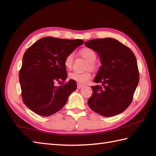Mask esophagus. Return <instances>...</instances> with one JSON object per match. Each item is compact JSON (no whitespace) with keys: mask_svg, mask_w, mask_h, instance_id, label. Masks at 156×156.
Here are the masks:
<instances>
[{"mask_svg":"<svg viewBox=\"0 0 156 156\" xmlns=\"http://www.w3.org/2000/svg\"><path fill=\"white\" fill-rule=\"evenodd\" d=\"M83 87V85H81V84H79V83H77V89H81V87Z\"/></svg>","mask_w":156,"mask_h":156,"instance_id":"34e87169","label":"esophagus"}]
</instances>
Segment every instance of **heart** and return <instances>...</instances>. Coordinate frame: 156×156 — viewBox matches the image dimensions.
<instances>
[{
	"label": "heart",
	"mask_w": 156,
	"mask_h": 156,
	"mask_svg": "<svg viewBox=\"0 0 156 156\" xmlns=\"http://www.w3.org/2000/svg\"><path fill=\"white\" fill-rule=\"evenodd\" d=\"M79 54L81 56H82L83 58L87 60L88 64L87 65V68L90 69H94V62L96 60L97 58V55L96 52L94 50H92L90 48H82ZM73 62V54L70 53L66 56L64 60V65L66 69L71 68ZM91 77V75L90 72H85V73H77V72H73L69 73V78L71 79L73 81H75L77 82V83L81 85L86 84L87 83L90 81V79Z\"/></svg>",
	"instance_id": "heart-1"
}]
</instances>
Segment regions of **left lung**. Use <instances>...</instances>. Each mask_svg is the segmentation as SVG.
Listing matches in <instances>:
<instances>
[{
    "mask_svg": "<svg viewBox=\"0 0 156 156\" xmlns=\"http://www.w3.org/2000/svg\"><path fill=\"white\" fill-rule=\"evenodd\" d=\"M94 50L101 66L92 86L93 94L87 101L90 108L106 117L124 112L131 104L139 77L137 62L132 50L114 38L94 39L84 43Z\"/></svg>",
    "mask_w": 156,
    "mask_h": 156,
    "instance_id": "left-lung-1",
    "label": "left lung"
}]
</instances>
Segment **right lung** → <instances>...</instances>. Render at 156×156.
Returning a JSON list of instances; mask_svg holds the SVG:
<instances>
[{"mask_svg":"<svg viewBox=\"0 0 156 156\" xmlns=\"http://www.w3.org/2000/svg\"><path fill=\"white\" fill-rule=\"evenodd\" d=\"M82 40L45 37L28 48L23 57L19 74L23 103L42 116H48L65 106L77 89V83L67 78L64 60L83 44ZM56 82L62 85L56 87Z\"/></svg>","mask_w":156,"mask_h":156,"instance_id":"obj_1","label":"right lung"}]
</instances>
